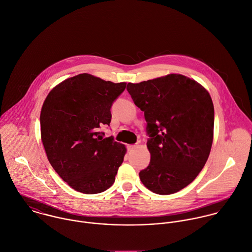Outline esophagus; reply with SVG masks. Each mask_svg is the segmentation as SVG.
I'll return each mask as SVG.
<instances>
[{"mask_svg": "<svg viewBox=\"0 0 252 252\" xmlns=\"http://www.w3.org/2000/svg\"><path fill=\"white\" fill-rule=\"evenodd\" d=\"M136 147V145L134 144V145H127V149L128 150H131V149H134Z\"/></svg>", "mask_w": 252, "mask_h": 252, "instance_id": "34e87169", "label": "esophagus"}]
</instances>
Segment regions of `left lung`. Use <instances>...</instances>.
<instances>
[{"instance_id":"left-lung-1","label":"left lung","mask_w":252,"mask_h":252,"mask_svg":"<svg viewBox=\"0 0 252 252\" xmlns=\"http://www.w3.org/2000/svg\"><path fill=\"white\" fill-rule=\"evenodd\" d=\"M126 90L147 122L151 159L139 172L141 182L158 195L182 190L201 172L211 149L214 107L209 94L178 74L128 83Z\"/></svg>"}]
</instances>
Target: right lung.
Segmentation results:
<instances>
[{
  "mask_svg": "<svg viewBox=\"0 0 252 252\" xmlns=\"http://www.w3.org/2000/svg\"><path fill=\"white\" fill-rule=\"evenodd\" d=\"M126 86L80 74L56 86L43 104L41 135L49 161L78 192L98 194L115 182L126 150L113 136L103 138L100 128L110 126L112 105Z\"/></svg>",
  "mask_w": 252,
  "mask_h": 252,
  "instance_id": "add662e5",
  "label": "right lung"
}]
</instances>
